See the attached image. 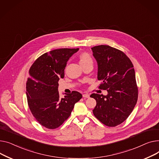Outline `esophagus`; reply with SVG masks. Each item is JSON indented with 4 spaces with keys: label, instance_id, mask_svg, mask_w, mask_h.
I'll return each instance as SVG.
<instances>
[{
    "label": "esophagus",
    "instance_id": "34e87169",
    "mask_svg": "<svg viewBox=\"0 0 159 159\" xmlns=\"http://www.w3.org/2000/svg\"><path fill=\"white\" fill-rule=\"evenodd\" d=\"M83 97L85 98H89L90 97V95L89 94H83Z\"/></svg>",
    "mask_w": 159,
    "mask_h": 159
}]
</instances>
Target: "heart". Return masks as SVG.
<instances>
[{
    "instance_id": "1",
    "label": "heart",
    "mask_w": 159,
    "mask_h": 159,
    "mask_svg": "<svg viewBox=\"0 0 159 159\" xmlns=\"http://www.w3.org/2000/svg\"><path fill=\"white\" fill-rule=\"evenodd\" d=\"M80 63L82 66L87 63H92V59L90 55L87 52H83L80 57Z\"/></svg>"
}]
</instances>
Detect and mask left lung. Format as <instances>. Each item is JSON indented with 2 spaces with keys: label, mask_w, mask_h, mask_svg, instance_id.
I'll use <instances>...</instances> for the list:
<instances>
[{
  "label": "left lung",
  "mask_w": 159,
  "mask_h": 159,
  "mask_svg": "<svg viewBox=\"0 0 159 159\" xmlns=\"http://www.w3.org/2000/svg\"><path fill=\"white\" fill-rule=\"evenodd\" d=\"M98 65V79L102 83L99 89L108 94H92L96 100L94 116L105 125L116 126L128 117L138 99V87L131 60L123 52L109 45L91 48Z\"/></svg>",
  "instance_id": "obj_1"
}]
</instances>
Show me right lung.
Here are the masks:
<instances>
[{"label":"right lung","instance_id":"add662e5","mask_svg":"<svg viewBox=\"0 0 159 159\" xmlns=\"http://www.w3.org/2000/svg\"><path fill=\"white\" fill-rule=\"evenodd\" d=\"M78 50L62 48L45 52L30 67L26 83L27 103L34 118L45 128L60 126L82 98L80 92L72 91L61 98L58 90V81L64 78L67 61Z\"/></svg>","mask_w":159,"mask_h":159}]
</instances>
